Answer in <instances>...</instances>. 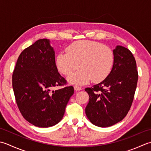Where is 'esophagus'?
<instances>
[{
	"instance_id": "34e87169",
	"label": "esophagus",
	"mask_w": 151,
	"mask_h": 151,
	"mask_svg": "<svg viewBox=\"0 0 151 151\" xmlns=\"http://www.w3.org/2000/svg\"><path fill=\"white\" fill-rule=\"evenodd\" d=\"M74 89L76 91H79L81 90V87H80V86H78V85H75L74 86Z\"/></svg>"
}]
</instances>
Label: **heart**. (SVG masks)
Instances as JSON below:
<instances>
[{
  "mask_svg": "<svg viewBox=\"0 0 151 151\" xmlns=\"http://www.w3.org/2000/svg\"><path fill=\"white\" fill-rule=\"evenodd\" d=\"M114 54L111 49L100 42L79 40L66 48V53L57 55V69L64 76H70V82L85 84L89 81L100 82L106 79L111 70Z\"/></svg>",
  "mask_w": 151,
  "mask_h": 151,
  "instance_id": "b5f03b06",
  "label": "heart"
}]
</instances>
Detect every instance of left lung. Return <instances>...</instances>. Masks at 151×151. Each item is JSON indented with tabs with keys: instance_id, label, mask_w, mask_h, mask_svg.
<instances>
[{
	"instance_id": "8db88e82",
	"label": "left lung",
	"mask_w": 151,
	"mask_h": 151,
	"mask_svg": "<svg viewBox=\"0 0 151 151\" xmlns=\"http://www.w3.org/2000/svg\"><path fill=\"white\" fill-rule=\"evenodd\" d=\"M113 54L114 62L109 74L100 83L85 89L89 96L86 115L99 127H111L127 116L137 87L138 72L132 52L117 45Z\"/></svg>"
}]
</instances>
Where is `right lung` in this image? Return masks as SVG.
Wrapping results in <instances>:
<instances>
[{
  "label": "right lung",
  "mask_w": 151,
  "mask_h": 151,
  "mask_svg": "<svg viewBox=\"0 0 151 151\" xmlns=\"http://www.w3.org/2000/svg\"><path fill=\"white\" fill-rule=\"evenodd\" d=\"M47 39L37 40L21 52L12 75V87L21 115L38 127H53L62 120L74 89L58 72L55 51Z\"/></svg>",
  "instance_id": "1"
}]
</instances>
